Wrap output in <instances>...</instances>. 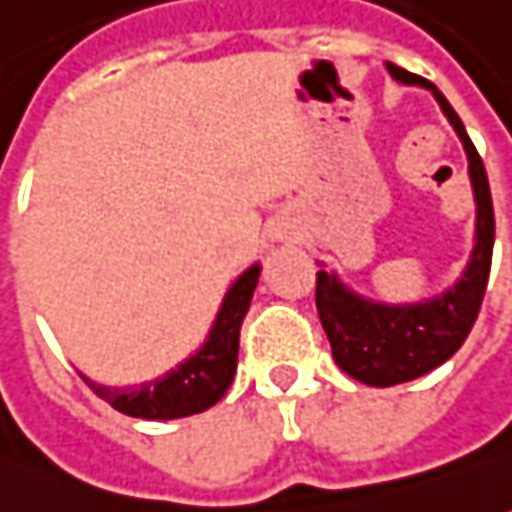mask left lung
<instances>
[{
    "instance_id": "obj_1",
    "label": "left lung",
    "mask_w": 512,
    "mask_h": 512,
    "mask_svg": "<svg viewBox=\"0 0 512 512\" xmlns=\"http://www.w3.org/2000/svg\"><path fill=\"white\" fill-rule=\"evenodd\" d=\"M387 69L398 81L431 89L440 109L446 111L451 125L457 128L468 151V168L476 193V246L460 283L437 300L409 308L373 305L342 288L328 271H316V311L328 333L333 358L344 373L370 387H395L420 378L460 350L482 308L496 232L488 173L457 111L426 78L395 64H387Z\"/></svg>"
}]
</instances>
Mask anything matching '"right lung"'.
Listing matches in <instances>:
<instances>
[{"label":"right lung","mask_w":512,"mask_h":512,"mask_svg":"<svg viewBox=\"0 0 512 512\" xmlns=\"http://www.w3.org/2000/svg\"><path fill=\"white\" fill-rule=\"evenodd\" d=\"M260 266H252L238 277V283L229 288L227 300L221 305V314L215 319L207 344L190 356L168 375L139 384V387H103L89 378H83L97 398L111 403L117 412L145 420H173V417L198 415L210 409L212 403L224 398V392L238 370V347H241L243 316L249 311V302L255 294Z\"/></svg>","instance_id":"add662e5"}]
</instances>
